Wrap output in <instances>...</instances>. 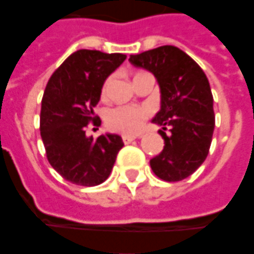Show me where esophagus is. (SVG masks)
Instances as JSON below:
<instances>
[{"instance_id": "obj_1", "label": "esophagus", "mask_w": 254, "mask_h": 254, "mask_svg": "<svg viewBox=\"0 0 254 254\" xmlns=\"http://www.w3.org/2000/svg\"><path fill=\"white\" fill-rule=\"evenodd\" d=\"M122 138H123L124 143H130V142H132L134 139H136L138 136L136 135H123Z\"/></svg>"}]
</instances>
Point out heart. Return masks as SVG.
I'll list each match as a JSON object with an SVG mask.
<instances>
[{"label":"heart","instance_id":"1","mask_svg":"<svg viewBox=\"0 0 254 254\" xmlns=\"http://www.w3.org/2000/svg\"><path fill=\"white\" fill-rule=\"evenodd\" d=\"M107 91V84L104 93ZM146 105H120L112 108L107 113V126L113 131L123 134H135L141 130L145 119L150 115Z\"/></svg>","mask_w":254,"mask_h":254}]
</instances>
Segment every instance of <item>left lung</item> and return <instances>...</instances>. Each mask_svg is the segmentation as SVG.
Instances as JSON below:
<instances>
[{
	"instance_id": "left-lung-1",
	"label": "left lung",
	"mask_w": 254,
	"mask_h": 254,
	"mask_svg": "<svg viewBox=\"0 0 254 254\" xmlns=\"http://www.w3.org/2000/svg\"><path fill=\"white\" fill-rule=\"evenodd\" d=\"M128 60L152 72L160 87V111L152 122L161 127L164 149L150 160V167L163 181H182L209 152L215 113L208 78L190 56L171 45L131 55Z\"/></svg>"
}]
</instances>
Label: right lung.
<instances>
[{"mask_svg": "<svg viewBox=\"0 0 254 254\" xmlns=\"http://www.w3.org/2000/svg\"><path fill=\"white\" fill-rule=\"evenodd\" d=\"M122 53L76 50L66 57L48 82L41 108V138L50 165L64 179L80 186L107 181L119 150L118 134L86 135L89 122L101 124L93 108L107 78L126 60Z\"/></svg>", "mask_w": 254, "mask_h": 254, "instance_id": "right-lung-1", "label": "right lung"}]
</instances>
